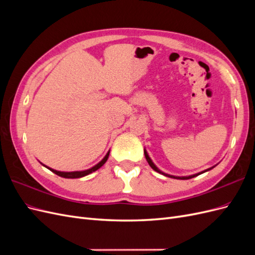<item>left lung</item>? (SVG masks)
Segmentation results:
<instances>
[{
    "label": "left lung",
    "mask_w": 255,
    "mask_h": 255,
    "mask_svg": "<svg viewBox=\"0 0 255 255\" xmlns=\"http://www.w3.org/2000/svg\"><path fill=\"white\" fill-rule=\"evenodd\" d=\"M144 156H145V159H146V161H148L149 163V165L151 166V168L153 169V170H155L156 172H158V173H161V174H164V175H166V176H169V177H173V179H177V180H188V179H191V177H195V176H197V175H199V174H201V173H204V172H206V171H208V170H211V169H213L214 167H212V168H208V169H206V170H204V171H202V172H200V173H197V174H194V175H189V176H174V175H170V174H167V173H164L163 171H160L159 169L153 164V161L151 160V158L149 157V155H148V153H146V151L144 150Z\"/></svg>",
    "instance_id": "left-lung-1"
}]
</instances>
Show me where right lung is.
I'll return each mask as SVG.
<instances>
[{
	"mask_svg": "<svg viewBox=\"0 0 255 255\" xmlns=\"http://www.w3.org/2000/svg\"><path fill=\"white\" fill-rule=\"evenodd\" d=\"M109 156H110V151L107 152V154L106 155L104 156V158L100 161L99 164H97L96 166H94L92 168H90V169H87V170H84V171H72V172H64V171H57V170H54V169H52V168H50V167H47V166H44L45 168H48L49 170H51L52 172H54L55 174H57V175H59V176H61V177H66V179H76V177H83V176H85V175H88V174H90V173H92L94 171H96V170H98L99 168H101L105 163H106V160H107V158H109Z\"/></svg>",
	"mask_w": 255,
	"mask_h": 255,
	"instance_id": "add662e5",
	"label": "right lung"
}]
</instances>
